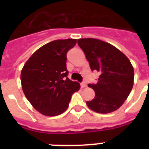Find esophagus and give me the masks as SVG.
Returning <instances> with one entry per match:
<instances>
[{
	"label": "esophagus",
	"mask_w": 149,
	"mask_h": 149,
	"mask_svg": "<svg viewBox=\"0 0 149 149\" xmlns=\"http://www.w3.org/2000/svg\"><path fill=\"white\" fill-rule=\"evenodd\" d=\"M80 86H81V88H85V87H86V83H82Z\"/></svg>",
	"instance_id": "obj_1"
}]
</instances>
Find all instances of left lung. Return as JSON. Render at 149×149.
I'll use <instances>...</instances> for the list:
<instances>
[{
    "mask_svg": "<svg viewBox=\"0 0 149 149\" xmlns=\"http://www.w3.org/2000/svg\"><path fill=\"white\" fill-rule=\"evenodd\" d=\"M91 70L100 72L96 84H88L95 97L86 101L90 109L100 113L118 110L129 96L134 84V68L127 56L113 45L97 38H79Z\"/></svg>",
    "mask_w": 149,
    "mask_h": 149,
    "instance_id": "left-lung-1",
    "label": "left lung"
}]
</instances>
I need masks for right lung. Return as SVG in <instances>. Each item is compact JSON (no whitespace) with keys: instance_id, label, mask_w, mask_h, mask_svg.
Listing matches in <instances>:
<instances>
[{"instance_id":"1","label":"right lung","mask_w":149,"mask_h":149,"mask_svg":"<svg viewBox=\"0 0 149 149\" xmlns=\"http://www.w3.org/2000/svg\"><path fill=\"white\" fill-rule=\"evenodd\" d=\"M77 39H58L45 44L24 63L21 72L24 95L36 111L45 116L59 115L69 107L71 96L80 88L67 77L66 53Z\"/></svg>"}]
</instances>
